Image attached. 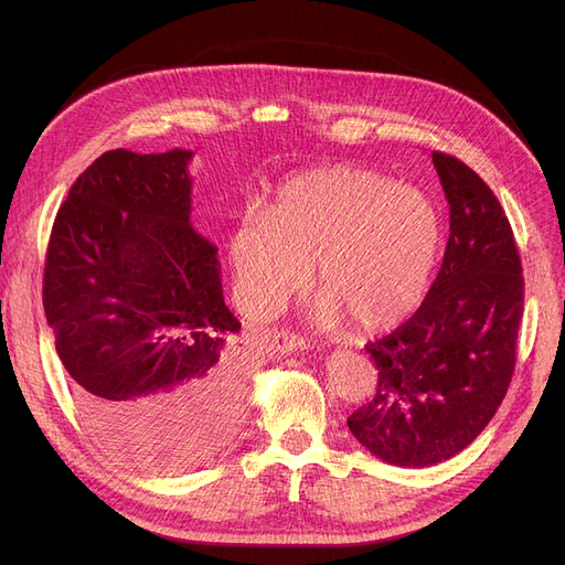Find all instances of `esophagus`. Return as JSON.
Here are the masks:
<instances>
[{
  "mask_svg": "<svg viewBox=\"0 0 565 565\" xmlns=\"http://www.w3.org/2000/svg\"><path fill=\"white\" fill-rule=\"evenodd\" d=\"M273 348L277 354H288L295 350H311L313 343L298 337V334H288V332H275L273 337Z\"/></svg>",
  "mask_w": 565,
  "mask_h": 565,
  "instance_id": "esophagus-1",
  "label": "esophagus"
}]
</instances>
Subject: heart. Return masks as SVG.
<instances>
[{
	"mask_svg": "<svg viewBox=\"0 0 565 565\" xmlns=\"http://www.w3.org/2000/svg\"><path fill=\"white\" fill-rule=\"evenodd\" d=\"M441 249V217L414 185L362 167L313 169L279 185L265 213L249 211L228 237L243 307L281 309L309 281L322 290L311 318L360 332L392 330L424 302Z\"/></svg>",
	"mask_w": 565,
	"mask_h": 565,
	"instance_id": "1",
	"label": "heart"
}]
</instances>
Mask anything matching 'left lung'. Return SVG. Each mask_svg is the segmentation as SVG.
Here are the masks:
<instances>
[{
	"mask_svg": "<svg viewBox=\"0 0 565 565\" xmlns=\"http://www.w3.org/2000/svg\"><path fill=\"white\" fill-rule=\"evenodd\" d=\"M433 164L451 213L439 275L417 313L366 345L377 392L348 417L362 447L396 467H433L483 433L513 377L524 309L501 203L458 158L433 151Z\"/></svg>",
	"mask_w": 565,
	"mask_h": 565,
	"instance_id": "left-lung-1",
	"label": "left lung"
}]
</instances>
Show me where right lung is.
Masks as SVG:
<instances>
[{"mask_svg": "<svg viewBox=\"0 0 565 565\" xmlns=\"http://www.w3.org/2000/svg\"><path fill=\"white\" fill-rule=\"evenodd\" d=\"M192 156H100L58 207L43 275L45 318L88 426L118 458L160 471L222 447L254 371L217 247L190 222Z\"/></svg>", "mask_w": 565, "mask_h": 565, "instance_id": "obj_1", "label": "right lung"}]
</instances>
